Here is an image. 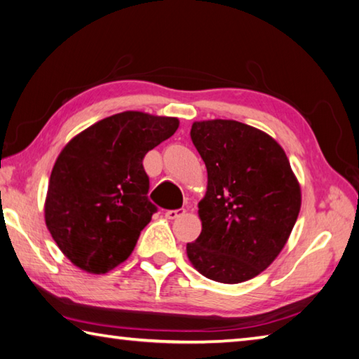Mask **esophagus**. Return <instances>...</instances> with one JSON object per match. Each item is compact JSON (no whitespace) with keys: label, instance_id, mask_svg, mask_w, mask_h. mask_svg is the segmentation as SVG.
I'll list each match as a JSON object with an SVG mask.
<instances>
[{"label":"esophagus","instance_id":"1","mask_svg":"<svg viewBox=\"0 0 359 359\" xmlns=\"http://www.w3.org/2000/svg\"><path fill=\"white\" fill-rule=\"evenodd\" d=\"M185 215V210L184 208H179V210H168V212L165 213V216L168 217V219H177V217L184 216Z\"/></svg>","mask_w":359,"mask_h":359}]
</instances>
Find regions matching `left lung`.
I'll return each instance as SVG.
<instances>
[{
  "mask_svg": "<svg viewBox=\"0 0 359 359\" xmlns=\"http://www.w3.org/2000/svg\"><path fill=\"white\" fill-rule=\"evenodd\" d=\"M189 135L208 182L198 205L202 231L187 244L188 259L215 282H245L285 248L302 205L299 180L283 147L252 126L194 121Z\"/></svg>",
  "mask_w": 359,
  "mask_h": 359,
  "instance_id": "1",
  "label": "left lung"
}]
</instances>
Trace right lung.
<instances>
[{
  "instance_id": "add662e5",
  "label": "right lung",
  "mask_w": 359,
  "mask_h": 359,
  "mask_svg": "<svg viewBox=\"0 0 359 359\" xmlns=\"http://www.w3.org/2000/svg\"><path fill=\"white\" fill-rule=\"evenodd\" d=\"M179 119L121 111L77 133L49 177L45 222L77 268L105 273L126 262L157 207L143 158L174 135Z\"/></svg>"
}]
</instances>
